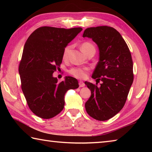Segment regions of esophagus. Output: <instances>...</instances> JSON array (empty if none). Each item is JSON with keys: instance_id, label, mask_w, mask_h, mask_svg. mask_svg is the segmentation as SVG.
<instances>
[{"instance_id": "esophagus-1", "label": "esophagus", "mask_w": 152, "mask_h": 152, "mask_svg": "<svg viewBox=\"0 0 152 152\" xmlns=\"http://www.w3.org/2000/svg\"><path fill=\"white\" fill-rule=\"evenodd\" d=\"M79 86H80V87H84V86H85V84L84 83L83 81L80 80L79 81Z\"/></svg>"}]
</instances>
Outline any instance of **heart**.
I'll return each mask as SVG.
<instances>
[{
  "label": "heart",
  "instance_id": "heart-1",
  "mask_svg": "<svg viewBox=\"0 0 152 152\" xmlns=\"http://www.w3.org/2000/svg\"><path fill=\"white\" fill-rule=\"evenodd\" d=\"M80 49L84 54H86V53L91 50H95L94 45H92L91 42H85L82 43L80 46ZM70 50V45L66 46V47L64 48L62 55L64 60H66L67 58H68V52ZM88 67H74V68H71L70 70H69V73H70L72 76H73L76 78L82 79L84 78L86 76V74L88 73Z\"/></svg>",
  "mask_w": 152,
  "mask_h": 152
}]
</instances>
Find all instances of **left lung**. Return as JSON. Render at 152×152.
I'll use <instances>...</instances> for the list:
<instances>
[{
	"instance_id": "obj_1",
	"label": "left lung",
	"mask_w": 152,
	"mask_h": 152,
	"mask_svg": "<svg viewBox=\"0 0 152 152\" xmlns=\"http://www.w3.org/2000/svg\"><path fill=\"white\" fill-rule=\"evenodd\" d=\"M85 37L99 47V61L92 78L102 81L100 87L84 82L91 91L86 110L94 119L107 121L123 109L127 100L133 81L132 54L121 35L111 27L87 28Z\"/></svg>"
}]
</instances>
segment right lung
Segmentation results:
<instances>
[{
	"mask_svg": "<svg viewBox=\"0 0 152 152\" xmlns=\"http://www.w3.org/2000/svg\"><path fill=\"white\" fill-rule=\"evenodd\" d=\"M81 27H42L28 37L19 66L21 88L31 110L42 119H51L64 107V95L78 88L76 78L66 76L58 82L53 73L60 66L67 45Z\"/></svg>",
	"mask_w": 152,
	"mask_h": 152,
	"instance_id": "1",
	"label": "right lung"
}]
</instances>
